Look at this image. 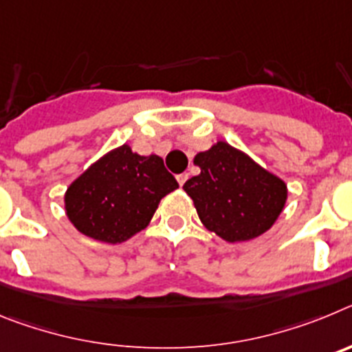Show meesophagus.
<instances>
[{"label":"esophagus","instance_id":"1","mask_svg":"<svg viewBox=\"0 0 352 352\" xmlns=\"http://www.w3.org/2000/svg\"><path fill=\"white\" fill-rule=\"evenodd\" d=\"M176 179H178L179 186H183V185H185V182H186V179H188V173L178 174V176H176Z\"/></svg>","mask_w":352,"mask_h":352}]
</instances>
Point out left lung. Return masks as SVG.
<instances>
[{
	"label": "left lung",
	"mask_w": 352,
	"mask_h": 352,
	"mask_svg": "<svg viewBox=\"0 0 352 352\" xmlns=\"http://www.w3.org/2000/svg\"><path fill=\"white\" fill-rule=\"evenodd\" d=\"M201 174L183 185L208 231L229 243L248 241L275 223L287 185L247 153L219 141L194 158Z\"/></svg>",
	"instance_id": "obj_1"
}]
</instances>
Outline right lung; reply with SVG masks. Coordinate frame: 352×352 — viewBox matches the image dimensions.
Instances as JSON below:
<instances>
[{
  "label": "right lung",
  "mask_w": 352,
  "mask_h": 352,
  "mask_svg": "<svg viewBox=\"0 0 352 352\" xmlns=\"http://www.w3.org/2000/svg\"><path fill=\"white\" fill-rule=\"evenodd\" d=\"M176 188L178 182L160 157H141L123 144L98 158L68 186L65 210L82 234L121 243L142 231L162 197Z\"/></svg>",
  "instance_id": "add662e5"
}]
</instances>
